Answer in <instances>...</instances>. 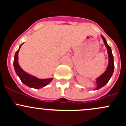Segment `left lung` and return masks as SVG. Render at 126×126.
Wrapping results in <instances>:
<instances>
[{
	"label": "left lung",
	"instance_id": "left-lung-1",
	"mask_svg": "<svg viewBox=\"0 0 126 126\" xmlns=\"http://www.w3.org/2000/svg\"><path fill=\"white\" fill-rule=\"evenodd\" d=\"M101 37L102 38V39H103L105 46L107 48V53H108L109 56V64L107 67V69L105 71V72L102 75H101L100 76L97 78L96 79V81L97 87L95 89V90H98V89H101V88L104 86V85L109 82L111 76H112L113 73L114 71V68H115L113 63V56L112 52H111L110 47L107 44L106 39H105L104 37V36H102V35Z\"/></svg>",
	"mask_w": 126,
	"mask_h": 126
}]
</instances>
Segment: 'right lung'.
Wrapping results in <instances>:
<instances>
[{
	"instance_id": "add662e5",
	"label": "right lung",
	"mask_w": 126,
	"mask_h": 126,
	"mask_svg": "<svg viewBox=\"0 0 126 126\" xmlns=\"http://www.w3.org/2000/svg\"><path fill=\"white\" fill-rule=\"evenodd\" d=\"M22 44H22L20 45L18 50L16 52L15 58H14V68H15V72L16 73L17 75L19 77L20 81L24 83L25 85L29 87L39 89L46 86L52 81L53 79V78L48 79L37 78L32 76L30 74L25 72L19 65V63H18V53H19V50H20Z\"/></svg>"
}]
</instances>
